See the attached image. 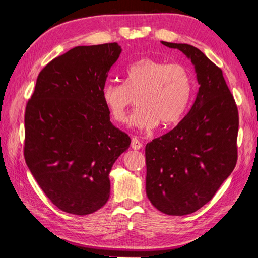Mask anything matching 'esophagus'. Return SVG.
Segmentation results:
<instances>
[{
	"label": "esophagus",
	"instance_id": "obj_1",
	"mask_svg": "<svg viewBox=\"0 0 258 258\" xmlns=\"http://www.w3.org/2000/svg\"><path fill=\"white\" fill-rule=\"evenodd\" d=\"M131 147H132V149L134 150H139L142 148V143L140 142L137 138H133L132 141H131Z\"/></svg>",
	"mask_w": 258,
	"mask_h": 258
}]
</instances>
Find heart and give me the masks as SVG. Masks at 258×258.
I'll use <instances>...</instances> for the list:
<instances>
[{
    "mask_svg": "<svg viewBox=\"0 0 258 258\" xmlns=\"http://www.w3.org/2000/svg\"><path fill=\"white\" fill-rule=\"evenodd\" d=\"M192 92L194 81L185 66L142 58L126 67L123 85L106 83L101 98L111 118L123 124L135 97L139 107L130 124L148 131L159 121L164 126L178 123L189 108Z\"/></svg>",
    "mask_w": 258,
    "mask_h": 258,
    "instance_id": "obj_1",
    "label": "heart"
}]
</instances>
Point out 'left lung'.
<instances>
[{
    "mask_svg": "<svg viewBox=\"0 0 258 258\" xmlns=\"http://www.w3.org/2000/svg\"><path fill=\"white\" fill-rule=\"evenodd\" d=\"M194 63L199 91L190 111L146 146V191L167 215L195 213L211 200L238 159V108L222 69L197 47L161 42Z\"/></svg>",
    "mask_w": 258,
    "mask_h": 258,
    "instance_id": "1",
    "label": "left lung"
}]
</instances>
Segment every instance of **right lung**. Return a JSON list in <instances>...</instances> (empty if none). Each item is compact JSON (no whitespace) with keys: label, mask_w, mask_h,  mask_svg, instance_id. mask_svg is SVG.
Wrapping results in <instances>:
<instances>
[{"label":"right lung","mask_w":258,"mask_h":258,"mask_svg":"<svg viewBox=\"0 0 258 258\" xmlns=\"http://www.w3.org/2000/svg\"><path fill=\"white\" fill-rule=\"evenodd\" d=\"M120 52L106 43L56 56L38 74L26 106V164L52 204L69 214H92L108 202L109 173L131 145L101 98Z\"/></svg>","instance_id":"right-lung-1"}]
</instances>
